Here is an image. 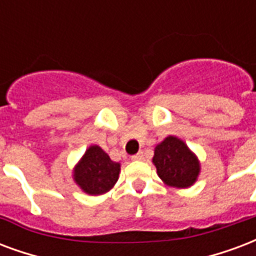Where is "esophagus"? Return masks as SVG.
<instances>
[{
	"instance_id": "obj_1",
	"label": "esophagus",
	"mask_w": 256,
	"mask_h": 256,
	"mask_svg": "<svg viewBox=\"0 0 256 256\" xmlns=\"http://www.w3.org/2000/svg\"><path fill=\"white\" fill-rule=\"evenodd\" d=\"M132 159H134V160H143V159H144V154L143 152L136 154V155H134V156H132Z\"/></svg>"
}]
</instances>
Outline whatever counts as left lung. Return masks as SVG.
Returning a JSON list of instances; mask_svg holds the SVG:
<instances>
[{
    "label": "left lung",
    "mask_w": 256,
    "mask_h": 256,
    "mask_svg": "<svg viewBox=\"0 0 256 256\" xmlns=\"http://www.w3.org/2000/svg\"><path fill=\"white\" fill-rule=\"evenodd\" d=\"M154 166L163 184L176 189H188L198 180L201 163L188 144L168 135L154 150Z\"/></svg>",
    "instance_id": "obj_1"
}]
</instances>
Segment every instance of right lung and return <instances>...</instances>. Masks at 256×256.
Listing matches in <instances>:
<instances>
[{"mask_svg": "<svg viewBox=\"0 0 256 256\" xmlns=\"http://www.w3.org/2000/svg\"><path fill=\"white\" fill-rule=\"evenodd\" d=\"M120 167V162H113L100 146L94 144L74 166L72 180L84 193L101 196L116 185Z\"/></svg>", "mask_w": 256, "mask_h": 256, "instance_id": "1", "label": "right lung"}]
</instances>
